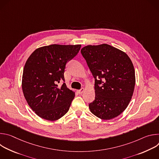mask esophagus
<instances>
[{"label":"esophagus","instance_id":"34e87169","mask_svg":"<svg viewBox=\"0 0 159 159\" xmlns=\"http://www.w3.org/2000/svg\"><path fill=\"white\" fill-rule=\"evenodd\" d=\"M84 88H81L80 89H79V90H77V92H78V93H79V94H82L84 93Z\"/></svg>","mask_w":159,"mask_h":159}]
</instances>
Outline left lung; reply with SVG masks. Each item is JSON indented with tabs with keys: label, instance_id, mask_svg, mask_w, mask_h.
<instances>
[{
	"label": "left lung",
	"instance_id": "8db88e82",
	"mask_svg": "<svg viewBox=\"0 0 159 159\" xmlns=\"http://www.w3.org/2000/svg\"><path fill=\"white\" fill-rule=\"evenodd\" d=\"M80 52L95 79L96 96L89 104L90 111L104 120L117 117L133 94L135 74L131 60L125 52L107 44L88 45Z\"/></svg>",
	"mask_w": 159,
	"mask_h": 159
}]
</instances>
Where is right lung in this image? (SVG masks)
Here are the masks:
<instances>
[{
  "instance_id": "obj_1",
  "label": "right lung",
  "mask_w": 159,
  "mask_h": 159,
  "mask_svg": "<svg viewBox=\"0 0 159 159\" xmlns=\"http://www.w3.org/2000/svg\"><path fill=\"white\" fill-rule=\"evenodd\" d=\"M80 47V44H51L36 49L27 60L22 91L28 105L40 118L55 121L69 111L75 93L64 82L65 69Z\"/></svg>"
}]
</instances>
